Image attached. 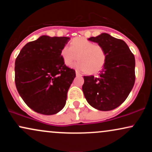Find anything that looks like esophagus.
Segmentation results:
<instances>
[{
    "label": "esophagus",
    "instance_id": "esophagus-1",
    "mask_svg": "<svg viewBox=\"0 0 152 152\" xmlns=\"http://www.w3.org/2000/svg\"><path fill=\"white\" fill-rule=\"evenodd\" d=\"M76 76H81L82 75L80 74L79 72H78V71H76Z\"/></svg>",
    "mask_w": 152,
    "mask_h": 152
}]
</instances>
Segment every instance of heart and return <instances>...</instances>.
<instances>
[{
  "mask_svg": "<svg viewBox=\"0 0 152 152\" xmlns=\"http://www.w3.org/2000/svg\"><path fill=\"white\" fill-rule=\"evenodd\" d=\"M61 56L66 66H70L76 59L74 67L81 71L91 74L98 72L104 67L106 61V53L102 46L95 44L84 38H76L70 46H64L61 50Z\"/></svg>",
  "mask_w": 152,
  "mask_h": 152,
  "instance_id": "1",
  "label": "heart"
}]
</instances>
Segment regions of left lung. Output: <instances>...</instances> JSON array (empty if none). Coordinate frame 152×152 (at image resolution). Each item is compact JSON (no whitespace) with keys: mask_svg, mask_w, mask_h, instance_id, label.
Listing matches in <instances>:
<instances>
[{"mask_svg":"<svg viewBox=\"0 0 152 152\" xmlns=\"http://www.w3.org/2000/svg\"><path fill=\"white\" fill-rule=\"evenodd\" d=\"M88 40L102 46L106 61L99 76H83V94L91 106L100 111L113 110L126 100L135 82V58L124 41L108 34Z\"/></svg>","mask_w":152,"mask_h":152,"instance_id":"obj_1","label":"left lung"}]
</instances>
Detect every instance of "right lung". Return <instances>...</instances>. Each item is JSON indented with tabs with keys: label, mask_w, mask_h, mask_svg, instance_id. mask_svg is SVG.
<instances>
[{
	"label": "right lung",
	"mask_w": 152,
	"mask_h": 152,
	"mask_svg": "<svg viewBox=\"0 0 152 152\" xmlns=\"http://www.w3.org/2000/svg\"><path fill=\"white\" fill-rule=\"evenodd\" d=\"M69 40L42 36L26 43L15 59V86L26 105L36 112L55 114L65 106L76 77L75 70L66 66L61 56Z\"/></svg>",
	"instance_id": "1"
}]
</instances>
